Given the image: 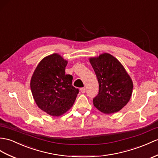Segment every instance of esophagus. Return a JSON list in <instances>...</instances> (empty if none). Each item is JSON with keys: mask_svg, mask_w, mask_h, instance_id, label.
<instances>
[{"mask_svg": "<svg viewBox=\"0 0 158 158\" xmlns=\"http://www.w3.org/2000/svg\"><path fill=\"white\" fill-rule=\"evenodd\" d=\"M80 91H81L82 93H84V92H86V89L84 88H82L81 89H80Z\"/></svg>", "mask_w": 158, "mask_h": 158, "instance_id": "1", "label": "esophagus"}]
</instances>
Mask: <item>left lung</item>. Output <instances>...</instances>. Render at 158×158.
<instances>
[{
	"label": "left lung",
	"instance_id": "obj_1",
	"mask_svg": "<svg viewBox=\"0 0 158 158\" xmlns=\"http://www.w3.org/2000/svg\"><path fill=\"white\" fill-rule=\"evenodd\" d=\"M89 60L99 84L98 94L93 99L94 106L105 114L118 112L131 97V78L120 61L109 53H102Z\"/></svg>",
	"mask_w": 158,
	"mask_h": 158
}]
</instances>
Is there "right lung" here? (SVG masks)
Segmentation results:
<instances>
[{
  "label": "right lung",
  "instance_id": "obj_1",
  "mask_svg": "<svg viewBox=\"0 0 158 158\" xmlns=\"http://www.w3.org/2000/svg\"><path fill=\"white\" fill-rule=\"evenodd\" d=\"M67 64L58 53L46 56L37 65L31 79V90L37 105L53 117L66 113L79 92L72 86V76L65 74Z\"/></svg>",
  "mask_w": 158,
  "mask_h": 158
}]
</instances>
